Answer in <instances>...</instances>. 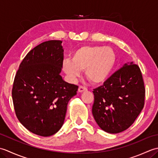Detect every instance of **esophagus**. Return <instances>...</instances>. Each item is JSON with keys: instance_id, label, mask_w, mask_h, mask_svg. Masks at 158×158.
Returning <instances> with one entry per match:
<instances>
[{"instance_id": "obj_1", "label": "esophagus", "mask_w": 158, "mask_h": 158, "mask_svg": "<svg viewBox=\"0 0 158 158\" xmlns=\"http://www.w3.org/2000/svg\"><path fill=\"white\" fill-rule=\"evenodd\" d=\"M84 91H87V88H85V87H84V86H79V89H78L79 92L81 93Z\"/></svg>"}]
</instances>
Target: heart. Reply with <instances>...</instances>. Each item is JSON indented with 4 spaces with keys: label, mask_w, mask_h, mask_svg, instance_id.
Segmentation results:
<instances>
[{
    "label": "heart",
    "mask_w": 158,
    "mask_h": 158,
    "mask_svg": "<svg viewBox=\"0 0 158 158\" xmlns=\"http://www.w3.org/2000/svg\"><path fill=\"white\" fill-rule=\"evenodd\" d=\"M117 56L109 47L83 46L73 52L71 59L63 62V70L69 78L75 79L81 70L94 84L105 82L115 68Z\"/></svg>",
    "instance_id": "obj_1"
}]
</instances>
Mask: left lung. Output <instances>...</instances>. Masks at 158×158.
Listing matches in <instances>:
<instances>
[{"mask_svg":"<svg viewBox=\"0 0 158 158\" xmlns=\"http://www.w3.org/2000/svg\"><path fill=\"white\" fill-rule=\"evenodd\" d=\"M93 93L92 114L97 124L110 134L123 132L135 122L145 104L140 68L133 62L125 64Z\"/></svg>","mask_w":158,"mask_h":158,"instance_id":"1","label":"left lung"}]
</instances>
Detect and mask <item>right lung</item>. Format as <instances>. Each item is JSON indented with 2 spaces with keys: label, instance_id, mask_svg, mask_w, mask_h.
Instances as JSON below:
<instances>
[{
  "label": "right lung",
  "instance_id": "add662e5",
  "mask_svg": "<svg viewBox=\"0 0 158 158\" xmlns=\"http://www.w3.org/2000/svg\"><path fill=\"white\" fill-rule=\"evenodd\" d=\"M62 43L51 40L31 50L20 64L13 82L16 116L26 129L39 136L58 132L69 101L78 89L60 75L64 60Z\"/></svg>",
  "mask_w": 158,
  "mask_h": 158
}]
</instances>
